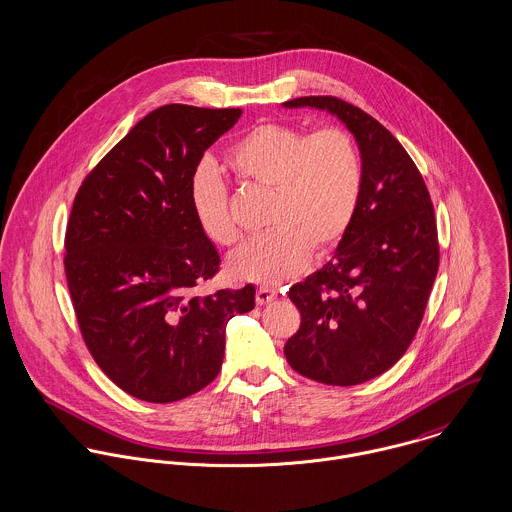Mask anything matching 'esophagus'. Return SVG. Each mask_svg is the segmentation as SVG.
Instances as JSON below:
<instances>
[{"mask_svg":"<svg viewBox=\"0 0 512 512\" xmlns=\"http://www.w3.org/2000/svg\"><path fill=\"white\" fill-rule=\"evenodd\" d=\"M276 297H278V291L272 289V287H260V289L256 291V303H258V305L272 303Z\"/></svg>","mask_w":512,"mask_h":512,"instance_id":"esophagus-1","label":"esophagus"}]
</instances>
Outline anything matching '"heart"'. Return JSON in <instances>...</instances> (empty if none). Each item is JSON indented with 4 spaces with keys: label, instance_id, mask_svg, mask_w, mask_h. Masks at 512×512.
<instances>
[{
    "label": "heart",
    "instance_id": "obj_1",
    "mask_svg": "<svg viewBox=\"0 0 512 512\" xmlns=\"http://www.w3.org/2000/svg\"><path fill=\"white\" fill-rule=\"evenodd\" d=\"M227 162L248 184L274 189L268 233L234 250V278L274 285L297 276L309 254H323L350 231L364 186L360 148L344 129L307 135L287 123H264L231 148ZM189 205L199 229L217 244H233L238 227L229 191L203 162L189 180Z\"/></svg>",
    "mask_w": 512,
    "mask_h": 512
}]
</instances>
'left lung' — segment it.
I'll use <instances>...</instances> for the list:
<instances>
[{
	"label": "left lung",
	"instance_id": "obj_1",
	"mask_svg": "<svg viewBox=\"0 0 512 512\" xmlns=\"http://www.w3.org/2000/svg\"><path fill=\"white\" fill-rule=\"evenodd\" d=\"M283 107L336 115L362 154L356 219L332 260L289 289L301 326L283 348L309 379L358 385L395 366L419 330L440 262L434 207L407 150L360 107L332 95Z\"/></svg>",
	"mask_w": 512,
	"mask_h": 512
}]
</instances>
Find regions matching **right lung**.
I'll return each instance as SVG.
<instances>
[{"label":"right lung","instance_id":"obj_1","mask_svg":"<svg viewBox=\"0 0 512 512\" xmlns=\"http://www.w3.org/2000/svg\"><path fill=\"white\" fill-rule=\"evenodd\" d=\"M242 109L162 105L119 140L78 189L64 270L84 342L129 395L172 403L221 370L225 328L254 309L256 289L195 287L219 252L195 221L189 180Z\"/></svg>","mask_w":512,"mask_h":512}]
</instances>
